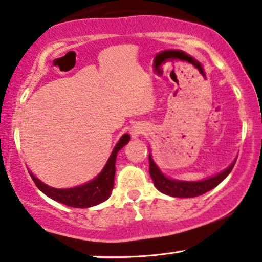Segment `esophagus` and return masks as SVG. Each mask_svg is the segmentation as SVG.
<instances>
[{"label":"esophagus","instance_id":"34e87169","mask_svg":"<svg viewBox=\"0 0 262 262\" xmlns=\"http://www.w3.org/2000/svg\"><path fill=\"white\" fill-rule=\"evenodd\" d=\"M132 135H133V138H137L138 137V135H139V133H138V132H133V133H132Z\"/></svg>","mask_w":262,"mask_h":262}]
</instances>
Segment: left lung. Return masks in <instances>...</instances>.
Instances as JSON below:
<instances>
[{"label":"left lung","mask_w":262,"mask_h":262,"mask_svg":"<svg viewBox=\"0 0 262 262\" xmlns=\"http://www.w3.org/2000/svg\"><path fill=\"white\" fill-rule=\"evenodd\" d=\"M149 160V175L153 180V183L157 189L162 193L170 195V196L175 198H195L199 195H202L207 193L208 190L213 189L214 187H217L226 176L231 172L233 165L236 162H233L228 169H225L224 171L218 173L213 177L208 180L199 181V182H182V181H175L167 179L160 172V170L157 167V165L153 162L151 156L148 157Z\"/></svg>","instance_id":"left-lung-1"}]
</instances>
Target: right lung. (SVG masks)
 Wrapping results in <instances>:
<instances>
[{"mask_svg": "<svg viewBox=\"0 0 262 262\" xmlns=\"http://www.w3.org/2000/svg\"><path fill=\"white\" fill-rule=\"evenodd\" d=\"M129 139H130L129 134L122 135L120 141L115 146L106 165L104 166L103 171L95 180L91 181L89 183L82 184V186L69 188V189H57V188L47 186V184H44L41 181L38 180L37 177H34L32 172H29L31 177H32L34 184L38 187V189L43 191L45 195H48L52 200L76 208L96 206V205L105 201L110 196L111 190L114 188V177L115 171H116L115 163H116L117 152L127 144Z\"/></svg>", "mask_w": 262, "mask_h": 262, "instance_id": "1", "label": "right lung"}]
</instances>
